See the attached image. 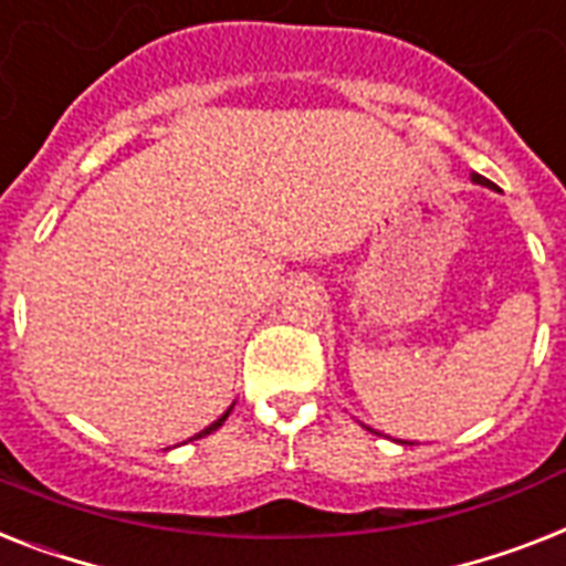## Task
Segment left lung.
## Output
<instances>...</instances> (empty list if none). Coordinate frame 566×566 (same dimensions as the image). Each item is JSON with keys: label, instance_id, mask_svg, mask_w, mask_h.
Segmentation results:
<instances>
[{"label": "left lung", "instance_id": "1", "mask_svg": "<svg viewBox=\"0 0 566 566\" xmlns=\"http://www.w3.org/2000/svg\"><path fill=\"white\" fill-rule=\"evenodd\" d=\"M471 179H474V182H476V186H485V188H494V186H491V182H489V179H485V177H480V174H471Z\"/></svg>", "mask_w": 566, "mask_h": 566}]
</instances>
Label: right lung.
Listing matches in <instances>:
<instances>
[{
    "mask_svg": "<svg viewBox=\"0 0 566 566\" xmlns=\"http://www.w3.org/2000/svg\"><path fill=\"white\" fill-rule=\"evenodd\" d=\"M229 412H232V407H229V410H227V412H223V416H220V418H218V421H214V424H209V427H206V430H200V433H197V436H195V439H203V436L214 433V430H218V427H220V424H223V421H227V416H229Z\"/></svg>",
    "mask_w": 566,
    "mask_h": 566,
    "instance_id": "1",
    "label": "right lung"
}]
</instances>
